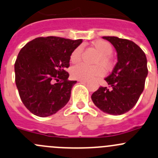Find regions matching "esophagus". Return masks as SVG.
Here are the masks:
<instances>
[{
	"label": "esophagus",
	"mask_w": 158,
	"mask_h": 158,
	"mask_svg": "<svg viewBox=\"0 0 158 158\" xmlns=\"http://www.w3.org/2000/svg\"><path fill=\"white\" fill-rule=\"evenodd\" d=\"M79 82H83V83H85V82H87V80H79Z\"/></svg>",
	"instance_id": "1"
}]
</instances>
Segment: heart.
I'll use <instances>...</instances> for the list:
<instances>
[{"label":"heart","instance_id":"obj_1","mask_svg":"<svg viewBox=\"0 0 158 158\" xmlns=\"http://www.w3.org/2000/svg\"><path fill=\"white\" fill-rule=\"evenodd\" d=\"M95 49L99 52L97 57L94 61L96 65L89 66L85 64L79 63L72 67L70 73L72 77L79 80H88L95 77L102 76L105 74L104 67L106 69L111 68L112 59L111 55L113 53V47L108 42L104 40H96L93 43ZM82 47L78 46L72 52L70 55V61L73 63L79 62L82 55ZM102 66L104 67H102Z\"/></svg>","mask_w":158,"mask_h":158}]
</instances>
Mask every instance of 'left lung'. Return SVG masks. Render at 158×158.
Listing matches in <instances>:
<instances>
[{"label": "left lung", "instance_id": "obj_1", "mask_svg": "<svg viewBox=\"0 0 158 158\" xmlns=\"http://www.w3.org/2000/svg\"><path fill=\"white\" fill-rule=\"evenodd\" d=\"M116 48L118 62L105 80L110 88L100 86L91 98L104 113L121 115L135 106L143 91L148 73L146 55L132 41L104 36Z\"/></svg>", "mask_w": 158, "mask_h": 158}]
</instances>
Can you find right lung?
<instances>
[{
	"label": "right lung",
	"instance_id": "right-lung-1",
	"mask_svg": "<svg viewBox=\"0 0 158 158\" xmlns=\"http://www.w3.org/2000/svg\"><path fill=\"white\" fill-rule=\"evenodd\" d=\"M82 42L56 36L39 37L21 49L15 63V82L21 101L34 115L51 116L63 108L76 81L67 68L70 55Z\"/></svg>",
	"mask_w": 158,
	"mask_h": 158
}]
</instances>
